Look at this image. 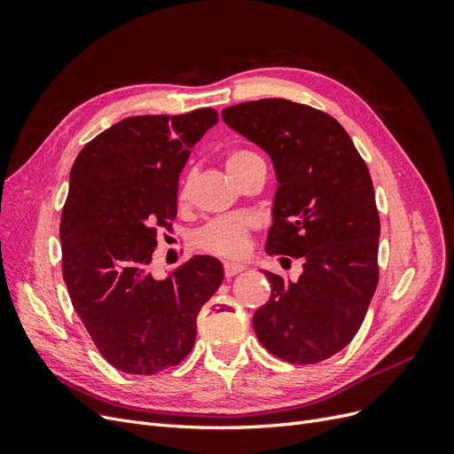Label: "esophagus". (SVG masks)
I'll use <instances>...</instances> for the list:
<instances>
[{
	"instance_id": "34e87169",
	"label": "esophagus",
	"mask_w": 454,
	"mask_h": 454,
	"mask_svg": "<svg viewBox=\"0 0 454 454\" xmlns=\"http://www.w3.org/2000/svg\"><path fill=\"white\" fill-rule=\"evenodd\" d=\"M244 269H246V267H244L242 263H232V261H227V263H225V277H227V278L235 277V274L242 272Z\"/></svg>"
}]
</instances>
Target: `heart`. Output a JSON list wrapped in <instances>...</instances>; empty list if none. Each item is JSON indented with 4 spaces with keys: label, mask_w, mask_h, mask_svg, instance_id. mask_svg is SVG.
<instances>
[{
    "label": "heart",
    "mask_w": 454,
    "mask_h": 454,
    "mask_svg": "<svg viewBox=\"0 0 454 454\" xmlns=\"http://www.w3.org/2000/svg\"><path fill=\"white\" fill-rule=\"evenodd\" d=\"M263 162L255 151L252 149H232L225 155V170L235 180L246 168L252 164ZM191 191V174L185 176L180 185V200L189 199ZM254 227V217L248 214H237L215 219L210 222L204 229L199 231L197 244L202 250L212 252L217 255L227 257H239L248 248V235L250 229Z\"/></svg>",
    "instance_id": "obj_1"
}]
</instances>
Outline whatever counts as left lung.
Wrapping results in <instances>:
<instances>
[{"label":"left lung","mask_w":454,"mask_h":454,"mask_svg":"<svg viewBox=\"0 0 454 454\" xmlns=\"http://www.w3.org/2000/svg\"><path fill=\"white\" fill-rule=\"evenodd\" d=\"M222 117L277 174L265 252L303 259L297 280L261 269L272 292L254 332L286 362L332 358L358 333L379 282L380 222L365 162L333 117L305 104L265 98Z\"/></svg>","instance_id":"left-lung-1"}]
</instances>
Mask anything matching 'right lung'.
I'll list each match as a JSON object with an SVG mask.
<instances>
[{
  "label": "right lung",
  "instance_id": "obj_1",
  "mask_svg": "<svg viewBox=\"0 0 454 454\" xmlns=\"http://www.w3.org/2000/svg\"><path fill=\"white\" fill-rule=\"evenodd\" d=\"M217 122L212 107L127 117L89 142L62 210V274L96 348L114 367L153 375L195 345L197 316L223 282L222 261L195 255L167 280L147 270L157 231L177 214V180Z\"/></svg>",
  "mask_w": 454,
  "mask_h": 454
}]
</instances>
